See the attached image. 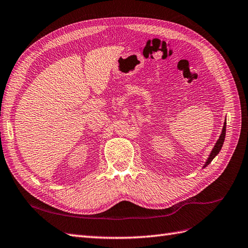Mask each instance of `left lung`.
<instances>
[{
  "instance_id": "8db88e82",
  "label": "left lung",
  "mask_w": 248,
  "mask_h": 248,
  "mask_svg": "<svg viewBox=\"0 0 248 248\" xmlns=\"http://www.w3.org/2000/svg\"><path fill=\"white\" fill-rule=\"evenodd\" d=\"M225 135H226V118H225V122H224V125H223V129H222V133H221L220 137H218V140H217L216 145L214 146V148H212V150H211V152H210V154H209L208 158H207V160H206V163H205L203 168H205V167L208 166V165L211 163V160L214 159V158L217 156V155L218 154V152L221 151L222 146H223V143H224V140H225Z\"/></svg>"
}]
</instances>
